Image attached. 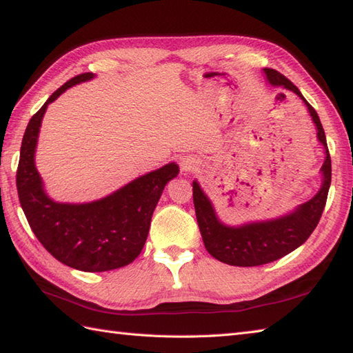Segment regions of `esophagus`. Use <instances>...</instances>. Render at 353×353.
<instances>
[{"instance_id":"1","label":"esophagus","mask_w":353,"mask_h":353,"mask_svg":"<svg viewBox=\"0 0 353 353\" xmlns=\"http://www.w3.org/2000/svg\"><path fill=\"white\" fill-rule=\"evenodd\" d=\"M181 167L185 172H190V171H194L197 168V162L192 159V157H183V159L181 161Z\"/></svg>"}]
</instances>
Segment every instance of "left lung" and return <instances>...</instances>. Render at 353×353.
<instances>
[{
    "label": "left lung",
    "instance_id": "1",
    "mask_svg": "<svg viewBox=\"0 0 353 353\" xmlns=\"http://www.w3.org/2000/svg\"><path fill=\"white\" fill-rule=\"evenodd\" d=\"M264 72L273 86H283L288 91H292L301 97L308 108L312 121L317 127V138L323 144L326 153L325 163L321 167L323 182L316 196L299 206L294 212L276 220L250 223L239 228H229L216 219L211 201L201 191L200 185L192 182L194 208H196L197 223L206 250L215 259L236 267L268 264L302 245L310 238L312 230L317 228L326 205L329 186H331V156H329L323 125L320 123L316 109L305 100L301 91L283 74L272 68H265Z\"/></svg>",
    "mask_w": 353,
    "mask_h": 353
}]
</instances>
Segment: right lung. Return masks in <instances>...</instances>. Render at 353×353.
<instances>
[{"label": "right lung", "instance_id": "1", "mask_svg": "<svg viewBox=\"0 0 353 353\" xmlns=\"http://www.w3.org/2000/svg\"><path fill=\"white\" fill-rule=\"evenodd\" d=\"M92 77V72H83L66 81L30 119L21 144L17 188L30 228L45 249L65 265L94 273L124 267L138 258L157 201L165 185L179 174V167L167 163L91 203H56L45 194L34 167L42 117L66 89Z\"/></svg>", "mask_w": 353, "mask_h": 353}]
</instances>
